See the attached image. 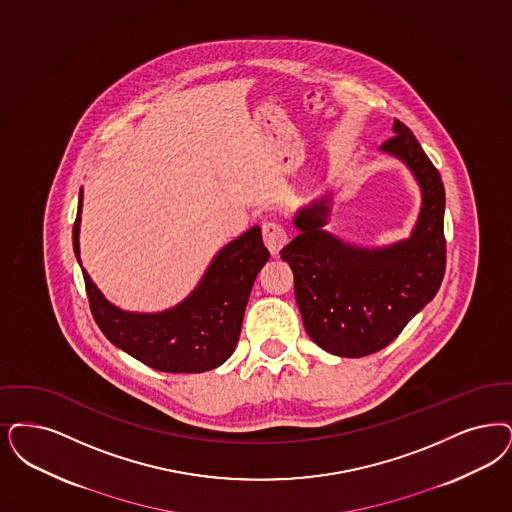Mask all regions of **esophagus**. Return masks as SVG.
<instances>
[{
	"mask_svg": "<svg viewBox=\"0 0 512 512\" xmlns=\"http://www.w3.org/2000/svg\"><path fill=\"white\" fill-rule=\"evenodd\" d=\"M263 240H265L266 249L272 255H278L280 249L287 244V232L280 223L268 221L263 225Z\"/></svg>",
	"mask_w": 512,
	"mask_h": 512,
	"instance_id": "34e87169",
	"label": "esophagus"
}]
</instances>
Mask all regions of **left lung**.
Segmentation results:
<instances>
[{
    "label": "left lung",
    "mask_w": 512,
    "mask_h": 512,
    "mask_svg": "<svg viewBox=\"0 0 512 512\" xmlns=\"http://www.w3.org/2000/svg\"><path fill=\"white\" fill-rule=\"evenodd\" d=\"M381 150L402 160L421 186V211L409 238L364 247L333 236L331 196L297 211L299 234L280 255L295 278V299L310 339L343 358H362L390 345L434 299L446 272V192L438 169L404 123Z\"/></svg>",
    "instance_id": "1"
}]
</instances>
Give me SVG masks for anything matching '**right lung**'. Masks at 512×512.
<instances>
[{
	"mask_svg": "<svg viewBox=\"0 0 512 512\" xmlns=\"http://www.w3.org/2000/svg\"><path fill=\"white\" fill-rule=\"evenodd\" d=\"M82 200L80 190L72 228L80 265ZM268 257L261 228H249L213 257L200 284L183 303L156 314L114 307L93 284L87 270L82 268V272L91 314L112 345L148 368L165 373H202L219 368L234 352L251 287Z\"/></svg>",
	"mask_w": 512,
	"mask_h": 512,
	"instance_id": "right-lung-1",
	"label": "right lung"
}]
</instances>
